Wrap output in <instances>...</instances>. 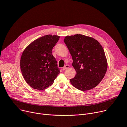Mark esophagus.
I'll list each match as a JSON object with an SVG mask.
<instances>
[{"label": "esophagus", "mask_w": 127, "mask_h": 127, "mask_svg": "<svg viewBox=\"0 0 127 127\" xmlns=\"http://www.w3.org/2000/svg\"><path fill=\"white\" fill-rule=\"evenodd\" d=\"M69 67H70V66H69V64H66V65H65L63 67V70H65L68 69V68H69Z\"/></svg>", "instance_id": "obj_1"}]
</instances>
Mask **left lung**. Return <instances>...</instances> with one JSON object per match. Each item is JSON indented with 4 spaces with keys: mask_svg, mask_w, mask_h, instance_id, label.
<instances>
[{
    "mask_svg": "<svg viewBox=\"0 0 127 127\" xmlns=\"http://www.w3.org/2000/svg\"><path fill=\"white\" fill-rule=\"evenodd\" d=\"M64 42L72 57L76 74L70 79L78 90H90L99 84L107 69V61L103 47L95 38L77 34L67 35Z\"/></svg>",
    "mask_w": 127,
    "mask_h": 127,
    "instance_id": "obj_1",
    "label": "left lung"
}]
</instances>
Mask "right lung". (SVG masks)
<instances>
[{
  "instance_id": "1",
  "label": "right lung",
  "mask_w": 127,
  "mask_h": 127,
  "mask_svg": "<svg viewBox=\"0 0 127 127\" xmlns=\"http://www.w3.org/2000/svg\"><path fill=\"white\" fill-rule=\"evenodd\" d=\"M60 36L48 34L40 37L26 47L20 59L24 79L32 88L40 91L51 86L60 69L52 54Z\"/></svg>"
}]
</instances>
